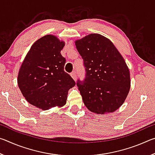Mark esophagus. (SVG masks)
Wrapping results in <instances>:
<instances>
[{"instance_id": "34e87169", "label": "esophagus", "mask_w": 155, "mask_h": 155, "mask_svg": "<svg viewBox=\"0 0 155 155\" xmlns=\"http://www.w3.org/2000/svg\"><path fill=\"white\" fill-rule=\"evenodd\" d=\"M71 77H72V78H73V79H74V81H76L77 80V77H76V72L74 71V72H72V73H71Z\"/></svg>"}]
</instances>
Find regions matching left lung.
Wrapping results in <instances>:
<instances>
[{
    "mask_svg": "<svg viewBox=\"0 0 155 155\" xmlns=\"http://www.w3.org/2000/svg\"><path fill=\"white\" fill-rule=\"evenodd\" d=\"M83 59L86 76L77 85L85 107L97 114L113 113L129 92V69L112 41L98 33L75 41Z\"/></svg>",
    "mask_w": 155,
    "mask_h": 155,
    "instance_id": "8db88e82",
    "label": "left lung"
}]
</instances>
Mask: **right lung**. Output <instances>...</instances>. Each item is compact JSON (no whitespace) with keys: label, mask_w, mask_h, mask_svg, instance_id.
I'll return each instance as SVG.
<instances>
[{"label":"right lung","mask_w":155,"mask_h":155,"mask_svg":"<svg viewBox=\"0 0 155 155\" xmlns=\"http://www.w3.org/2000/svg\"><path fill=\"white\" fill-rule=\"evenodd\" d=\"M64 41L46 35L31 46L20 68L18 85L28 103L42 110L63 107L74 81L64 71Z\"/></svg>","instance_id":"right-lung-1"}]
</instances>
